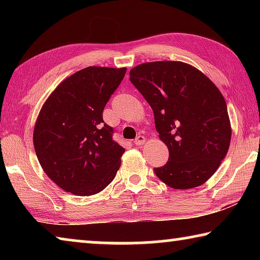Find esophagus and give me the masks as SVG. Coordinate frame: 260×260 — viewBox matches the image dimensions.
Returning a JSON list of instances; mask_svg holds the SVG:
<instances>
[{
  "label": "esophagus",
  "instance_id": "1",
  "mask_svg": "<svg viewBox=\"0 0 260 260\" xmlns=\"http://www.w3.org/2000/svg\"><path fill=\"white\" fill-rule=\"evenodd\" d=\"M144 141H146V139H144V136L143 135H139L138 138L134 140V144H135V146H142V144L144 143Z\"/></svg>",
  "mask_w": 260,
  "mask_h": 260
}]
</instances>
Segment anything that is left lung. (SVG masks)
I'll use <instances>...</instances> for the list:
<instances>
[{"label": "left lung", "instance_id": "8db88e82", "mask_svg": "<svg viewBox=\"0 0 260 260\" xmlns=\"http://www.w3.org/2000/svg\"><path fill=\"white\" fill-rule=\"evenodd\" d=\"M155 114L156 129L169 148V160L153 169L174 189L199 187L212 177L227 155L231 122L217 86L182 61H151L129 72Z\"/></svg>", "mask_w": 260, "mask_h": 260}]
</instances>
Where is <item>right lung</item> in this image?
Segmentation results:
<instances>
[{"label":"right lung","instance_id":"right-lung-1","mask_svg":"<svg viewBox=\"0 0 260 260\" xmlns=\"http://www.w3.org/2000/svg\"><path fill=\"white\" fill-rule=\"evenodd\" d=\"M126 69L89 67L59 83L34 127L35 153L46 174L79 196L102 191L116 177L125 149L113 140L103 110Z\"/></svg>","mask_w":260,"mask_h":260}]
</instances>
